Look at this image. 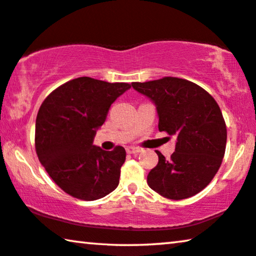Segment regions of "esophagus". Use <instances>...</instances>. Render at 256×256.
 <instances>
[{
  "mask_svg": "<svg viewBox=\"0 0 256 256\" xmlns=\"http://www.w3.org/2000/svg\"><path fill=\"white\" fill-rule=\"evenodd\" d=\"M141 150H140V148H138V147H133V146L126 148V152H128V154H136V152H140Z\"/></svg>",
  "mask_w": 256,
  "mask_h": 256,
  "instance_id": "obj_1",
  "label": "esophagus"
}]
</instances>
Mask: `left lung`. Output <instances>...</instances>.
I'll use <instances>...</instances> for the list:
<instances>
[{
    "instance_id": "left-lung-1",
    "label": "left lung",
    "mask_w": 256,
    "mask_h": 256,
    "mask_svg": "<svg viewBox=\"0 0 256 256\" xmlns=\"http://www.w3.org/2000/svg\"><path fill=\"white\" fill-rule=\"evenodd\" d=\"M132 87L155 104L158 130L176 136V150L166 160L160 152L147 184L171 200L201 192L218 171L226 144V122L208 92L188 80L166 77Z\"/></svg>"
}]
</instances>
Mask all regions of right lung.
Returning a JSON list of instances; mask_svg holds the SVG:
<instances>
[{"mask_svg":"<svg viewBox=\"0 0 256 256\" xmlns=\"http://www.w3.org/2000/svg\"><path fill=\"white\" fill-rule=\"evenodd\" d=\"M131 88L126 82L90 77L70 80L41 104L36 122V150L41 164L64 192L82 200H96L118 186L126 152L93 144L110 106Z\"/></svg>","mask_w":256,"mask_h":256,"instance_id":"add662e5","label":"right lung"}]
</instances>
